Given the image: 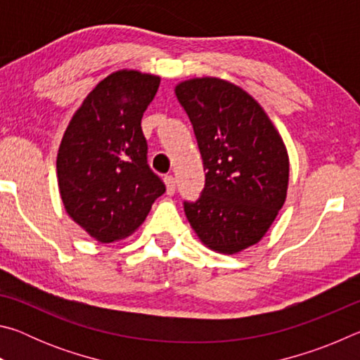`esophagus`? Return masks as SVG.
I'll return each mask as SVG.
<instances>
[{
  "instance_id": "esophagus-1",
  "label": "esophagus",
  "mask_w": 360,
  "mask_h": 360,
  "mask_svg": "<svg viewBox=\"0 0 360 360\" xmlns=\"http://www.w3.org/2000/svg\"><path fill=\"white\" fill-rule=\"evenodd\" d=\"M165 184H167V193L168 195H173L176 191V181H174V176L172 174H167L165 176Z\"/></svg>"
}]
</instances>
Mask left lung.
Segmentation results:
<instances>
[{
  "label": "left lung",
  "instance_id": "1",
  "mask_svg": "<svg viewBox=\"0 0 360 360\" xmlns=\"http://www.w3.org/2000/svg\"><path fill=\"white\" fill-rule=\"evenodd\" d=\"M174 92L206 169L200 198L184 202L186 216L203 245L236 254L259 243L283 208L288 150L266 112L238 85L197 77Z\"/></svg>",
  "mask_w": 360,
  "mask_h": 360
}]
</instances>
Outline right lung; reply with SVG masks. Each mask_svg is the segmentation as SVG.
<instances>
[{
  "mask_svg": "<svg viewBox=\"0 0 360 360\" xmlns=\"http://www.w3.org/2000/svg\"><path fill=\"white\" fill-rule=\"evenodd\" d=\"M160 77L120 70L103 79L70 120L57 178L70 217L100 243L131 235L165 193L148 165L143 114Z\"/></svg>",
  "mask_w": 360,
  "mask_h": 360,
  "instance_id": "right-lung-1",
  "label": "right lung"
}]
</instances>
